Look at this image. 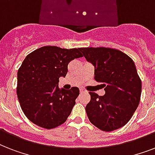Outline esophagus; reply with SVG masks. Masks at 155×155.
<instances>
[{
	"label": "esophagus",
	"instance_id": "1",
	"mask_svg": "<svg viewBox=\"0 0 155 155\" xmlns=\"http://www.w3.org/2000/svg\"><path fill=\"white\" fill-rule=\"evenodd\" d=\"M80 93H86L87 91H85V90L83 89V88H80Z\"/></svg>",
	"mask_w": 155,
	"mask_h": 155
}]
</instances>
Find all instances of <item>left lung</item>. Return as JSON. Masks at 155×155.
Returning <instances> with one entry per match:
<instances>
[{"label": "left lung", "instance_id": "1", "mask_svg": "<svg viewBox=\"0 0 155 155\" xmlns=\"http://www.w3.org/2000/svg\"><path fill=\"white\" fill-rule=\"evenodd\" d=\"M87 62L95 67V80L101 83L105 94L89 92L86 106L90 122L110 132L126 125L139 104L142 81L130 57L119 50L107 47L80 48Z\"/></svg>", "mask_w": 155, "mask_h": 155}]
</instances>
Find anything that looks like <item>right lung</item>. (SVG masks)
<instances>
[{
    "mask_svg": "<svg viewBox=\"0 0 155 155\" xmlns=\"http://www.w3.org/2000/svg\"><path fill=\"white\" fill-rule=\"evenodd\" d=\"M79 50L47 46L25 57L18 71L17 95L31 122L50 130L67 120L80 90L59 88L58 79L65 77L71 61L83 57Z\"/></svg>",
    "mask_w": 155,
    "mask_h": 155,
    "instance_id": "1",
    "label": "right lung"
}]
</instances>
